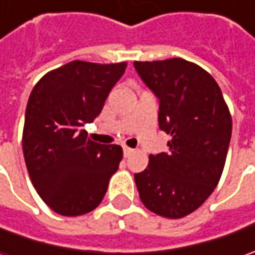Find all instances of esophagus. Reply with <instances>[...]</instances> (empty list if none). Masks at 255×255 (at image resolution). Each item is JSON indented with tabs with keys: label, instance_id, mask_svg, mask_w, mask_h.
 <instances>
[{
	"label": "esophagus",
	"instance_id": "obj_1",
	"mask_svg": "<svg viewBox=\"0 0 255 255\" xmlns=\"http://www.w3.org/2000/svg\"><path fill=\"white\" fill-rule=\"evenodd\" d=\"M133 149H130V147H123V154H125V157H129L130 154H133Z\"/></svg>",
	"mask_w": 255,
	"mask_h": 255
}]
</instances>
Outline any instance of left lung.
Listing matches in <instances>:
<instances>
[{
  "mask_svg": "<svg viewBox=\"0 0 255 255\" xmlns=\"http://www.w3.org/2000/svg\"><path fill=\"white\" fill-rule=\"evenodd\" d=\"M159 99V128L171 136L169 152L149 156L134 173L142 203L181 219L197 210L220 180L231 139V116L220 86L199 65L181 58L133 62Z\"/></svg>",
  "mask_w": 255,
  "mask_h": 255,
  "instance_id": "1",
  "label": "left lung"
}]
</instances>
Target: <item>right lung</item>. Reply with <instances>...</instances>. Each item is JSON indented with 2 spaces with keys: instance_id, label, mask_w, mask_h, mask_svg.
Returning a JSON list of instances; mask_svg holds the SVG:
<instances>
[{
  "instance_id": "add662e5",
  "label": "right lung",
  "mask_w": 255,
  "mask_h": 255,
  "mask_svg": "<svg viewBox=\"0 0 255 255\" xmlns=\"http://www.w3.org/2000/svg\"><path fill=\"white\" fill-rule=\"evenodd\" d=\"M126 62L99 65L74 61L35 85L25 111L22 150L35 190L58 214L95 210L123 157L118 144L88 139L82 129L102 112Z\"/></svg>"
}]
</instances>
